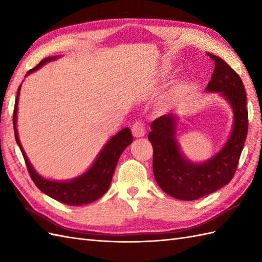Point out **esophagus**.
<instances>
[{
	"label": "esophagus",
	"mask_w": 262,
	"mask_h": 262,
	"mask_svg": "<svg viewBox=\"0 0 262 262\" xmlns=\"http://www.w3.org/2000/svg\"><path fill=\"white\" fill-rule=\"evenodd\" d=\"M132 133L134 137H143L145 135V124L141 120L135 121L132 126Z\"/></svg>",
	"instance_id": "34e87169"
}]
</instances>
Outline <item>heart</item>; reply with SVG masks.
<instances>
[{
    "label": "heart",
    "instance_id": "b5f03b06",
    "mask_svg": "<svg viewBox=\"0 0 262 262\" xmlns=\"http://www.w3.org/2000/svg\"><path fill=\"white\" fill-rule=\"evenodd\" d=\"M182 96H183V89H182V86L174 88L173 90H172L168 94V97L165 98L164 105H165V107H170V105L177 103L178 101H180Z\"/></svg>",
    "mask_w": 262,
    "mask_h": 262
}]
</instances>
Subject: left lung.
Instances as JSON below:
<instances>
[{
  "instance_id": "8db88e82",
  "label": "left lung",
  "mask_w": 262,
  "mask_h": 262,
  "mask_svg": "<svg viewBox=\"0 0 262 262\" xmlns=\"http://www.w3.org/2000/svg\"><path fill=\"white\" fill-rule=\"evenodd\" d=\"M207 55L215 62V69L206 90L222 93L234 111V126L224 147L202 164L186 160L176 140L173 115L159 117L148 133L155 180L164 192L181 200L202 198L227 185L235 174L248 135L247 94L241 77L224 59L210 53Z\"/></svg>"
}]
</instances>
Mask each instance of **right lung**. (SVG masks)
I'll list each match as a JSON object with an SVG mask.
<instances>
[{"mask_svg": "<svg viewBox=\"0 0 262 262\" xmlns=\"http://www.w3.org/2000/svg\"><path fill=\"white\" fill-rule=\"evenodd\" d=\"M54 58H43L37 66H35V68L31 69L30 71H28L27 75L32 73V72H35L36 70L40 68V66L46 64L49 60H52ZM20 88L21 85L18 89V92H16L13 110L14 136L15 141L18 143V145L21 149V153L24 155L28 172H29L33 183H35L39 190L42 191L43 193H46L53 199L66 205L81 206L96 202V200L101 197L104 192H107L121 153L124 152V149L128 145H130V143L133 142L130 129L129 128H124V129H121L118 134H116L111 138L107 143V145L103 147L101 153L99 154L96 162L93 163V165L84 174H82L81 177L71 181L47 180L45 178L39 176L37 172L33 170L19 141L18 130H16V113H18Z\"/></svg>", "mask_w": 262, "mask_h": 262, "instance_id": "obj_1", "label": "right lung"}]
</instances>
